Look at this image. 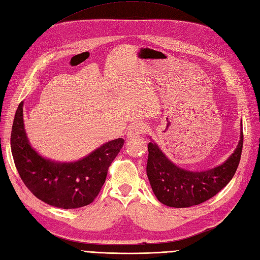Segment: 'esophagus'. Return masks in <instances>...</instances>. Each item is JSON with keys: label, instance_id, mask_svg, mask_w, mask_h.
I'll list each match as a JSON object with an SVG mask.
<instances>
[{"label": "esophagus", "instance_id": "obj_1", "mask_svg": "<svg viewBox=\"0 0 260 260\" xmlns=\"http://www.w3.org/2000/svg\"><path fill=\"white\" fill-rule=\"evenodd\" d=\"M147 131V126L144 124V123H136V124H133L131 125V126L128 127V131H127V138L128 139H132V138H135L139 135H141V134L146 133Z\"/></svg>", "mask_w": 260, "mask_h": 260}]
</instances>
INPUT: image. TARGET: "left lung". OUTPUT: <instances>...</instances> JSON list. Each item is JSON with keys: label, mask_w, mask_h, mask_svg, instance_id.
Here are the masks:
<instances>
[{"label": "left lung", "mask_w": 260, "mask_h": 260, "mask_svg": "<svg viewBox=\"0 0 260 260\" xmlns=\"http://www.w3.org/2000/svg\"><path fill=\"white\" fill-rule=\"evenodd\" d=\"M243 148V132L237 149L221 165L202 172H190L171 162L155 142L148 145L147 175L153 193L171 207L199 205L228 185L237 172Z\"/></svg>", "instance_id": "left-lung-1"}]
</instances>
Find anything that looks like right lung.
<instances>
[{"instance_id": "add662e5", "label": "right lung", "mask_w": 260, "mask_h": 260, "mask_svg": "<svg viewBox=\"0 0 260 260\" xmlns=\"http://www.w3.org/2000/svg\"><path fill=\"white\" fill-rule=\"evenodd\" d=\"M23 102L16 111L11 147L14 162L26 187L43 202L71 209L90 204L106 181L109 166L124 139L108 141L75 162H55L41 156L30 145L23 124Z\"/></svg>"}]
</instances>
